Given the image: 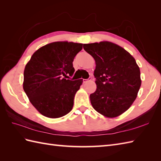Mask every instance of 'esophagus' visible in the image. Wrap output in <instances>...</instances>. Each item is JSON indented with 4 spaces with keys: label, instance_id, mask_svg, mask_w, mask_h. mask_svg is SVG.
Returning <instances> with one entry per match:
<instances>
[{
    "label": "esophagus",
    "instance_id": "34e87169",
    "mask_svg": "<svg viewBox=\"0 0 161 161\" xmlns=\"http://www.w3.org/2000/svg\"><path fill=\"white\" fill-rule=\"evenodd\" d=\"M91 79H92L91 77H89V78L88 79V80H86V79H84V80H83L84 83H86L87 81H91Z\"/></svg>",
    "mask_w": 161,
    "mask_h": 161
}]
</instances>
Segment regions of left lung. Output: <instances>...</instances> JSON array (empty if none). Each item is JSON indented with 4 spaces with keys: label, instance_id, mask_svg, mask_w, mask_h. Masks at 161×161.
Masks as SVG:
<instances>
[{
    "label": "left lung",
    "instance_id": "8db88e82",
    "mask_svg": "<svg viewBox=\"0 0 161 161\" xmlns=\"http://www.w3.org/2000/svg\"><path fill=\"white\" fill-rule=\"evenodd\" d=\"M95 61L97 88L90 95L93 108L113 118L127 111L137 97L141 86V71L134 58L117 44L100 42L84 44Z\"/></svg>",
    "mask_w": 161,
    "mask_h": 161
}]
</instances>
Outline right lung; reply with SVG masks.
Here are the masks:
<instances>
[{
    "mask_svg": "<svg viewBox=\"0 0 161 161\" xmlns=\"http://www.w3.org/2000/svg\"><path fill=\"white\" fill-rule=\"evenodd\" d=\"M82 43L53 42L32 54L24 70L23 87L30 102L41 114L50 118L66 115L83 80L66 79L75 72L73 62Z\"/></svg>",
    "mask_w": 161,
    "mask_h": 161,
    "instance_id": "add662e5",
    "label": "right lung"
}]
</instances>
